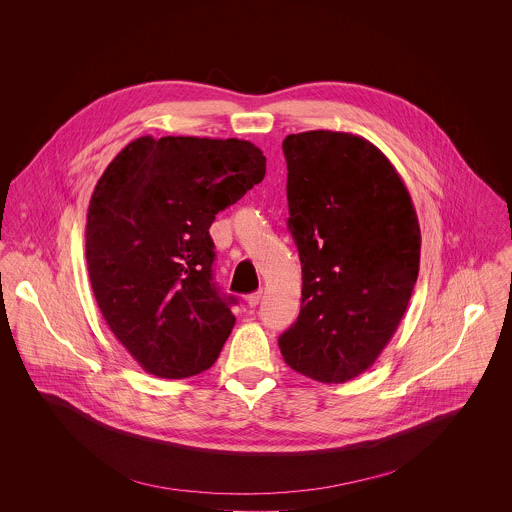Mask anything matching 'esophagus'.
<instances>
[{"label": "esophagus", "instance_id": "esophagus-1", "mask_svg": "<svg viewBox=\"0 0 512 512\" xmlns=\"http://www.w3.org/2000/svg\"><path fill=\"white\" fill-rule=\"evenodd\" d=\"M260 301H262V292L250 293V295H248V305H250V307L260 305Z\"/></svg>", "mask_w": 512, "mask_h": 512}]
</instances>
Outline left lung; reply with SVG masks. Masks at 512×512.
<instances>
[{"mask_svg":"<svg viewBox=\"0 0 512 512\" xmlns=\"http://www.w3.org/2000/svg\"><path fill=\"white\" fill-rule=\"evenodd\" d=\"M282 147L303 286L280 351L303 376L347 382L374 365L406 313L420 224L404 181L365 138L313 130Z\"/></svg>","mask_w":512,"mask_h":512,"instance_id":"1","label":"left lung"}]
</instances>
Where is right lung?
<instances>
[{"instance_id":"obj_1","label":"right lung","mask_w":512,"mask_h":512,"mask_svg":"<svg viewBox=\"0 0 512 512\" xmlns=\"http://www.w3.org/2000/svg\"><path fill=\"white\" fill-rule=\"evenodd\" d=\"M264 175L262 149L244 140L144 136L98 179L86 217L92 292L149 374L189 378L219 359L236 299L213 282L209 228Z\"/></svg>"}]
</instances>
